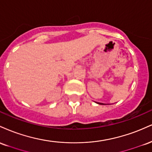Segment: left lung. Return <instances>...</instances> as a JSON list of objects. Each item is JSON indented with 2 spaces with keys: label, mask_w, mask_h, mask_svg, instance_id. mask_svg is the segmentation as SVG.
<instances>
[{
  "label": "left lung",
  "mask_w": 152,
  "mask_h": 152,
  "mask_svg": "<svg viewBox=\"0 0 152 152\" xmlns=\"http://www.w3.org/2000/svg\"><path fill=\"white\" fill-rule=\"evenodd\" d=\"M100 104H101V103H100Z\"/></svg>",
  "instance_id": "1"
}]
</instances>
